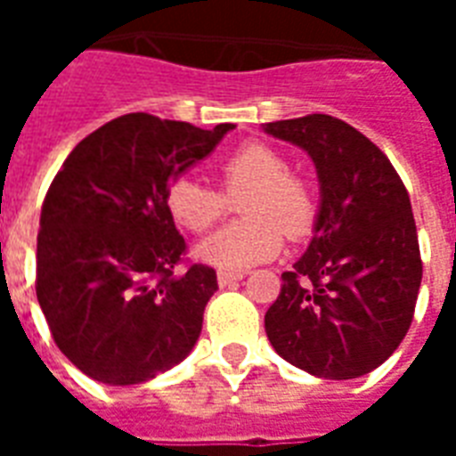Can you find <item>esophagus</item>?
Wrapping results in <instances>:
<instances>
[{
    "instance_id": "34e87169",
    "label": "esophagus",
    "mask_w": 456,
    "mask_h": 456,
    "mask_svg": "<svg viewBox=\"0 0 456 456\" xmlns=\"http://www.w3.org/2000/svg\"><path fill=\"white\" fill-rule=\"evenodd\" d=\"M243 279V272H217V284L222 286V289H227V286L236 284V281H241Z\"/></svg>"
}]
</instances>
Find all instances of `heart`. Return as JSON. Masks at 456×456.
Returning <instances> with one entry per match:
<instances>
[{"mask_svg":"<svg viewBox=\"0 0 456 456\" xmlns=\"http://www.w3.org/2000/svg\"><path fill=\"white\" fill-rule=\"evenodd\" d=\"M286 170L274 149L250 142L217 165L224 197L196 179L177 177L165 191V208L179 227L200 234L224 215L227 199L241 198L243 220L203 239L196 257L224 272L248 270L277 256L281 234L298 241L314 224V193L303 177Z\"/></svg>","mask_w":456,"mask_h":456,"instance_id":"1","label":"heart"}]
</instances>
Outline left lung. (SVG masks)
Segmentation results:
<instances>
[{
    "instance_id": "obj_1",
    "label": "left lung",
    "mask_w": 456,
    "mask_h": 456,
    "mask_svg": "<svg viewBox=\"0 0 456 456\" xmlns=\"http://www.w3.org/2000/svg\"><path fill=\"white\" fill-rule=\"evenodd\" d=\"M263 130L303 149L319 179L310 246L281 274L267 338L317 379L369 374L403 343L421 286L410 193L386 153L338 118L312 113Z\"/></svg>"
}]
</instances>
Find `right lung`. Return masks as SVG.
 <instances>
[{
  "instance_id": "add662e5",
  "label": "right lung",
  "mask_w": 456,
  "mask_h": 456,
  "mask_svg": "<svg viewBox=\"0 0 456 456\" xmlns=\"http://www.w3.org/2000/svg\"><path fill=\"white\" fill-rule=\"evenodd\" d=\"M232 130L127 113L82 139L53 177L35 289L59 350L89 379L151 381L196 346L217 274L191 265L175 277L186 243L165 191Z\"/></svg>"
}]
</instances>
